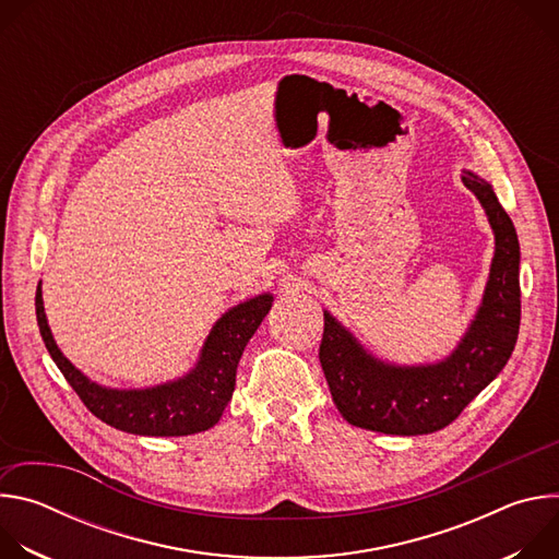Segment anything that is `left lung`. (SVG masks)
I'll list each match as a JSON object with an SVG mask.
<instances>
[{
	"label": "left lung",
	"instance_id": "1",
	"mask_svg": "<svg viewBox=\"0 0 559 559\" xmlns=\"http://www.w3.org/2000/svg\"><path fill=\"white\" fill-rule=\"evenodd\" d=\"M462 183L483 203L496 234L491 274L471 328L440 362L401 367L373 358L325 311L318 349L334 405L360 429L423 436L451 425L507 365L520 332V243L493 188L464 170Z\"/></svg>",
	"mask_w": 559,
	"mask_h": 559
}]
</instances>
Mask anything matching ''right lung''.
<instances>
[{
  "label": "right lung",
  "mask_w": 559,
  "mask_h": 559,
  "mask_svg": "<svg viewBox=\"0 0 559 559\" xmlns=\"http://www.w3.org/2000/svg\"><path fill=\"white\" fill-rule=\"evenodd\" d=\"M272 300V294H261L225 311L212 328L194 369L179 380L150 389H110L79 371L50 334L41 281L35 294V309L48 354L91 414L134 436H190L207 431L223 416L236 384L238 360L267 316Z\"/></svg>",
  "instance_id": "right-lung-1"
}]
</instances>
